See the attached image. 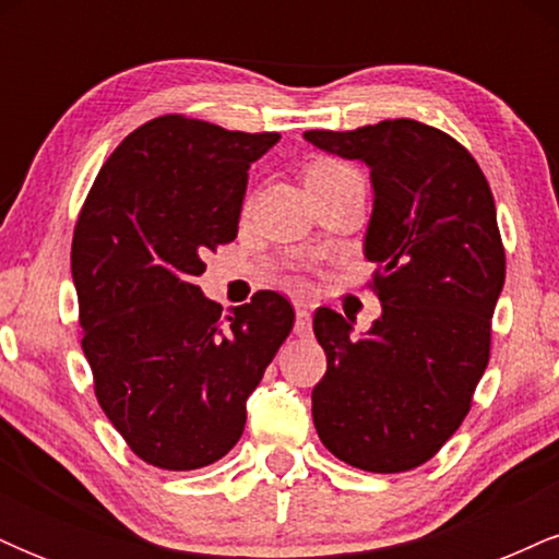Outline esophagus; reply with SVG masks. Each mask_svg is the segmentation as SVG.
Instances as JSON below:
<instances>
[{
  "mask_svg": "<svg viewBox=\"0 0 559 559\" xmlns=\"http://www.w3.org/2000/svg\"><path fill=\"white\" fill-rule=\"evenodd\" d=\"M310 331H312V316H310V310H307L305 305L301 307H297V320H294V333H297V336H310Z\"/></svg>",
  "mask_w": 559,
  "mask_h": 559,
  "instance_id": "34e87169",
  "label": "esophagus"
}]
</instances>
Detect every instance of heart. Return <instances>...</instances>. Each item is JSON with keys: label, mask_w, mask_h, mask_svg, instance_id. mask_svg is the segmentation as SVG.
I'll use <instances>...</instances> for the list:
<instances>
[{"label": "heart", "mask_w": 559, "mask_h": 559, "mask_svg": "<svg viewBox=\"0 0 559 559\" xmlns=\"http://www.w3.org/2000/svg\"><path fill=\"white\" fill-rule=\"evenodd\" d=\"M346 173H352V168L349 165L338 163V159H316V163H310V168H307L305 181H307V186L325 183V181H333V178H338V176H346Z\"/></svg>", "instance_id": "obj_1"}]
</instances>
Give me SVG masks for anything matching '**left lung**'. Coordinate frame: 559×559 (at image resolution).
I'll return each mask as SVG.
<instances>
[{"label": "left lung", "instance_id": "left-lung-1", "mask_svg": "<svg viewBox=\"0 0 559 559\" xmlns=\"http://www.w3.org/2000/svg\"><path fill=\"white\" fill-rule=\"evenodd\" d=\"M305 139L370 168L365 258L383 307L360 338L338 312H316L329 368L312 389V420L346 465L413 471L457 431L489 365L504 286L489 181L460 141L409 118Z\"/></svg>", "mask_w": 559, "mask_h": 559}]
</instances>
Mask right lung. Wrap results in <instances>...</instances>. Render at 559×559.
Returning <instances> with one entry per match:
<instances>
[{"label": "right lung", "mask_w": 559, "mask_h": 559, "mask_svg": "<svg viewBox=\"0 0 559 559\" xmlns=\"http://www.w3.org/2000/svg\"><path fill=\"white\" fill-rule=\"evenodd\" d=\"M281 133L163 115L102 165L73 230L83 355L99 407L144 463L197 471L234 449L294 325L275 292L221 316L194 284L236 239L247 170Z\"/></svg>", "instance_id": "1"}]
</instances>
